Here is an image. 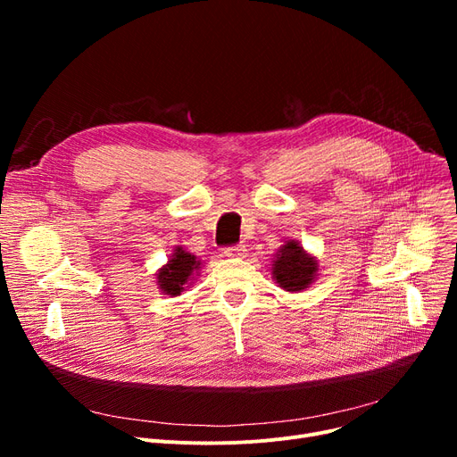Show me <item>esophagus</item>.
I'll return each mask as SVG.
<instances>
[{"mask_svg":"<svg viewBox=\"0 0 457 457\" xmlns=\"http://www.w3.org/2000/svg\"><path fill=\"white\" fill-rule=\"evenodd\" d=\"M245 253H246V246L245 245H237V246H229V248H226L224 250V255L226 257H245Z\"/></svg>","mask_w":457,"mask_h":457,"instance_id":"1","label":"esophagus"}]
</instances>
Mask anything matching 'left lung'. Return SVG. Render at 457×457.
Returning a JSON list of instances; mask_svg holds the SVG:
<instances>
[{
	"mask_svg": "<svg viewBox=\"0 0 457 457\" xmlns=\"http://www.w3.org/2000/svg\"><path fill=\"white\" fill-rule=\"evenodd\" d=\"M319 276V261L291 238L279 246L272 259V278L283 291L300 293Z\"/></svg>",
	"mask_w": 457,
	"mask_h": 457,
	"instance_id": "left-lung-1",
	"label": "left lung"
}]
</instances>
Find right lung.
Wrapping results in <instances>:
<instances>
[{"label":"right lung","instance_id":"obj_1","mask_svg":"<svg viewBox=\"0 0 457 457\" xmlns=\"http://www.w3.org/2000/svg\"><path fill=\"white\" fill-rule=\"evenodd\" d=\"M200 269L202 261L195 253L187 252L183 246H176L166 265H162L155 274L157 289L168 296H179L187 287L192 285V279L198 276Z\"/></svg>","mask_w":457,"mask_h":457}]
</instances>
